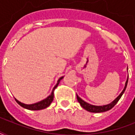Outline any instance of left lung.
Here are the masks:
<instances>
[{"instance_id": "left-lung-1", "label": "left lung", "mask_w": 135, "mask_h": 135, "mask_svg": "<svg viewBox=\"0 0 135 135\" xmlns=\"http://www.w3.org/2000/svg\"><path fill=\"white\" fill-rule=\"evenodd\" d=\"M127 70H128L127 69ZM128 78H127V80H126V84H125V87H124L123 90L120 92V94L118 95V96L116 97V98L114 99V100L111 102L110 104H108L103 105V106H95V105H92L89 104V103L85 102L84 100H83L82 99L80 98V97L78 96V94H76V96H77V99H78V102L80 103V106L83 108L84 109H85L86 111H89V112H92V113H102V112H104V111H109L110 109H111L114 106H115L117 102L119 101V99H120V97H122V95L123 94L124 92L126 89V87H127V85H128Z\"/></svg>"}]
</instances>
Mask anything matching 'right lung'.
<instances>
[{"instance_id":"1","label":"right lung","mask_w":135,"mask_h":135,"mask_svg":"<svg viewBox=\"0 0 135 135\" xmlns=\"http://www.w3.org/2000/svg\"><path fill=\"white\" fill-rule=\"evenodd\" d=\"M63 78L64 76H62V77H61V78H59V79H58L57 84L55 85V86L53 88L51 94H50L47 98L44 99L43 100L40 101L38 102L34 103V104H24V103L21 102H20L19 100H17V99L15 98V99L16 102H17L21 107L24 108V109H28V110H31V111H37V110H41V109H45V108L48 107L50 105V104L53 101V98H54V91H55V90L56 89V88L58 86L59 82L61 81V80Z\"/></svg>"}]
</instances>
